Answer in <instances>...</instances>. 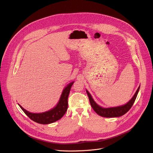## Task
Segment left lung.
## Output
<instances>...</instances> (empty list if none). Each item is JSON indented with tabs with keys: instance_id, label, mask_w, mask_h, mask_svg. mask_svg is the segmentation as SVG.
<instances>
[{
	"instance_id": "1",
	"label": "left lung",
	"mask_w": 153,
	"mask_h": 153,
	"mask_svg": "<svg viewBox=\"0 0 153 153\" xmlns=\"http://www.w3.org/2000/svg\"><path fill=\"white\" fill-rule=\"evenodd\" d=\"M140 88V86L138 87V88L136 90L133 98L131 99L129 101H128V103H127L126 104L122 106H120L108 108H102L101 106H99L98 105H97L95 102H94V101L92 98L90 93L87 90L86 91L87 94H88V96L91 106L94 111H95L98 115L103 116V117L114 118V117H119V116H123L130 110V108L132 107L133 103H134L135 100L137 95L138 91H139Z\"/></svg>"
}]
</instances>
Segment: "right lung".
Returning <instances> with one entry per match:
<instances>
[{"label":"right lung","instance_id":"add662e5","mask_svg":"<svg viewBox=\"0 0 153 153\" xmlns=\"http://www.w3.org/2000/svg\"><path fill=\"white\" fill-rule=\"evenodd\" d=\"M74 82L69 83L62 91L61 97L56 106L52 110L41 113H32L25 110L19 104V106L25 113L28 117L32 121L40 123V124L47 125L54 123L61 118L66 113L68 109V97L70 93L71 87Z\"/></svg>","mask_w":153,"mask_h":153}]
</instances>
